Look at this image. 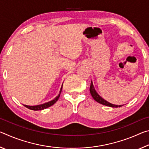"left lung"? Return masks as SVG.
Segmentation results:
<instances>
[{"label": "left lung", "mask_w": 149, "mask_h": 149, "mask_svg": "<svg viewBox=\"0 0 149 149\" xmlns=\"http://www.w3.org/2000/svg\"><path fill=\"white\" fill-rule=\"evenodd\" d=\"M90 93H91V95L93 98V99H94V100H96V101H97V102L100 103V104H102L103 105L107 106V107H113V108H118V107H122V105H115V104H111V103L108 102L107 101H106V100L103 99L102 97H100V96L98 95V93L96 92L95 88H94V87H93V85L92 81H91V83Z\"/></svg>", "instance_id": "obj_1"}]
</instances>
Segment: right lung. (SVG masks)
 I'll use <instances>...</instances> for the list:
<instances>
[{"mask_svg":"<svg viewBox=\"0 0 149 149\" xmlns=\"http://www.w3.org/2000/svg\"><path fill=\"white\" fill-rule=\"evenodd\" d=\"M62 86L61 87V89H60L59 95H58L54 100H51V101H50L49 102L45 103V104H42L37 105V106H27V105H24V107H26V108H29V109L32 110H41L45 109V108H49V107H51V106L53 105L54 103H56L57 100H58V98L60 97V93H61V92H62Z\"/></svg>","mask_w":149,"mask_h":149,"instance_id":"add662e5","label":"right lung"}]
</instances>
